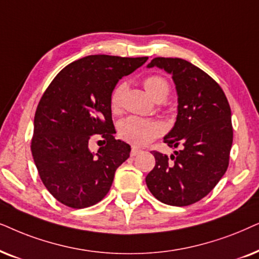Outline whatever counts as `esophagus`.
Listing matches in <instances>:
<instances>
[{
  "label": "esophagus",
  "instance_id": "34e87169",
  "mask_svg": "<svg viewBox=\"0 0 259 259\" xmlns=\"http://www.w3.org/2000/svg\"><path fill=\"white\" fill-rule=\"evenodd\" d=\"M140 153H141V149H139V148L136 147H133L132 151H130V155H132V156H136V155H139Z\"/></svg>",
  "mask_w": 259,
  "mask_h": 259
}]
</instances>
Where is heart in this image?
Wrapping results in <instances>:
<instances>
[{
	"label": "heart",
	"mask_w": 259,
	"mask_h": 259,
	"mask_svg": "<svg viewBox=\"0 0 259 259\" xmlns=\"http://www.w3.org/2000/svg\"><path fill=\"white\" fill-rule=\"evenodd\" d=\"M143 86L149 96L155 101L165 98L169 94V85L165 79L158 75H149L143 80ZM126 85L120 82L112 90L110 96V106L113 112H118L122 105V98ZM162 126L155 120L130 116L124 118L118 124V135L122 140L136 147L146 146L160 135Z\"/></svg>",
	"instance_id": "heart-1"
}]
</instances>
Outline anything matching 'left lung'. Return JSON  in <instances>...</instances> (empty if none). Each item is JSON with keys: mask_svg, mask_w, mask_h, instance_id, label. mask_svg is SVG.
Here are the masks:
<instances>
[{"mask_svg": "<svg viewBox=\"0 0 259 259\" xmlns=\"http://www.w3.org/2000/svg\"><path fill=\"white\" fill-rule=\"evenodd\" d=\"M148 68L171 75L178 94V115L164 136L170 155L153 151L154 169L146 184L155 198L171 206L201 200L218 184L229 167L233 141L231 109L222 88L199 67L180 58H154Z\"/></svg>", "mask_w": 259, "mask_h": 259, "instance_id": "left-lung-1", "label": "left lung"}]
</instances>
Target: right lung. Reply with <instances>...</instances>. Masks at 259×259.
Wrapping results in <instances>:
<instances>
[{"label":"right lung","mask_w":259,"mask_h":259,"mask_svg":"<svg viewBox=\"0 0 259 259\" xmlns=\"http://www.w3.org/2000/svg\"><path fill=\"white\" fill-rule=\"evenodd\" d=\"M147 60L88 55L63 68L45 91L30 149L45 187L61 204L85 208L108 194L116 169L132 150L113 136L110 96L119 79ZM94 135L107 141L97 153L88 149Z\"/></svg>","instance_id":"add662e5"}]
</instances>
